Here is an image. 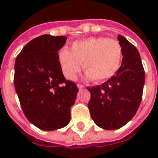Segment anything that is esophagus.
Listing matches in <instances>:
<instances>
[{"mask_svg": "<svg viewBox=\"0 0 158 158\" xmlns=\"http://www.w3.org/2000/svg\"><path fill=\"white\" fill-rule=\"evenodd\" d=\"M77 87H78V89H83L84 88V85H82V84H77Z\"/></svg>", "mask_w": 158, "mask_h": 158, "instance_id": "34e87169", "label": "esophagus"}]
</instances>
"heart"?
Returning <instances> with one entry per match:
<instances>
[{"label":"heart","instance_id":"b5f03b06","mask_svg":"<svg viewBox=\"0 0 158 158\" xmlns=\"http://www.w3.org/2000/svg\"><path fill=\"white\" fill-rule=\"evenodd\" d=\"M122 56V47L118 40L96 37L74 42L70 52L63 49L59 52L58 59L62 71L69 80L76 79L83 64L87 79L106 81L117 73Z\"/></svg>","mask_w":158,"mask_h":158}]
</instances>
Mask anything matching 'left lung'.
Masks as SVG:
<instances>
[{
	"label": "left lung",
	"instance_id": "1",
	"mask_svg": "<svg viewBox=\"0 0 158 158\" xmlns=\"http://www.w3.org/2000/svg\"><path fill=\"white\" fill-rule=\"evenodd\" d=\"M118 40L123 52L121 66L103 84L88 88L91 118L105 130L118 129L133 118L142 101L145 80L137 48L123 36L118 35Z\"/></svg>",
	"mask_w": 158,
	"mask_h": 158
}]
</instances>
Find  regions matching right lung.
I'll return each instance as SVG.
<instances>
[{"instance_id": "1", "label": "right lung", "mask_w": 158, "mask_h": 158, "mask_svg": "<svg viewBox=\"0 0 158 158\" xmlns=\"http://www.w3.org/2000/svg\"><path fill=\"white\" fill-rule=\"evenodd\" d=\"M65 36L44 34L27 43L16 57L14 82L27 118L44 131L66 127L78 88L66 80L57 52Z\"/></svg>"}]
</instances>
